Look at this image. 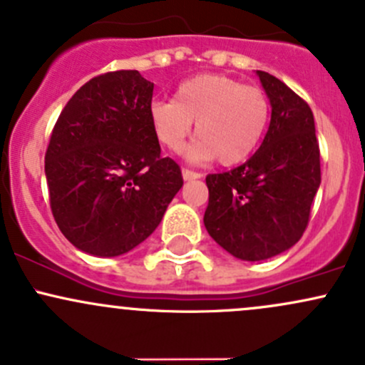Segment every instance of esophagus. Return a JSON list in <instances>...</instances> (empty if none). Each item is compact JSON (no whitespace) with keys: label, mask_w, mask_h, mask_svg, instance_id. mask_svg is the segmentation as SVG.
<instances>
[{"label":"esophagus","mask_w":365,"mask_h":365,"mask_svg":"<svg viewBox=\"0 0 365 365\" xmlns=\"http://www.w3.org/2000/svg\"><path fill=\"white\" fill-rule=\"evenodd\" d=\"M202 174L193 170H187V168H182V179L184 181H195V179H200Z\"/></svg>","instance_id":"1"}]
</instances>
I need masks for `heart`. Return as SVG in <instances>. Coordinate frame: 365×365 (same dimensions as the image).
Returning a JSON list of instances; mask_svg holds the SVG:
<instances>
[{
  "mask_svg": "<svg viewBox=\"0 0 365 365\" xmlns=\"http://www.w3.org/2000/svg\"><path fill=\"white\" fill-rule=\"evenodd\" d=\"M153 131L168 151H179L195 123L197 140L186 158L195 163L217 158L232 167L257 151L270 121L264 91L225 75L204 73L178 86L174 100H156L149 107Z\"/></svg>",
  "mask_w": 365,
  "mask_h": 365,
  "instance_id": "obj_1",
  "label": "heart"
}]
</instances>
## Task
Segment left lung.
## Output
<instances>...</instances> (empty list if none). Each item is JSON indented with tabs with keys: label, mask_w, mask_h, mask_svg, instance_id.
<instances>
[{
	"label": "left lung",
	"mask_w": 365,
	"mask_h": 365,
	"mask_svg": "<svg viewBox=\"0 0 365 365\" xmlns=\"http://www.w3.org/2000/svg\"><path fill=\"white\" fill-rule=\"evenodd\" d=\"M257 75L272 108L264 142L240 167L205 178V228L225 251L246 262L267 260L299 242L322 182L309 105L274 75Z\"/></svg>",
	"instance_id": "1"
}]
</instances>
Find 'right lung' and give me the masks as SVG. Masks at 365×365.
Listing matches in <instances>:
<instances>
[{
  "instance_id": "right-lung-1",
  "label": "right lung",
  "mask_w": 365,
  "mask_h": 365,
  "mask_svg": "<svg viewBox=\"0 0 365 365\" xmlns=\"http://www.w3.org/2000/svg\"><path fill=\"white\" fill-rule=\"evenodd\" d=\"M155 84L137 70L86 82L59 114L45 153L51 209L59 230L93 257L144 242L182 186L161 156L149 107Z\"/></svg>"
}]
</instances>
